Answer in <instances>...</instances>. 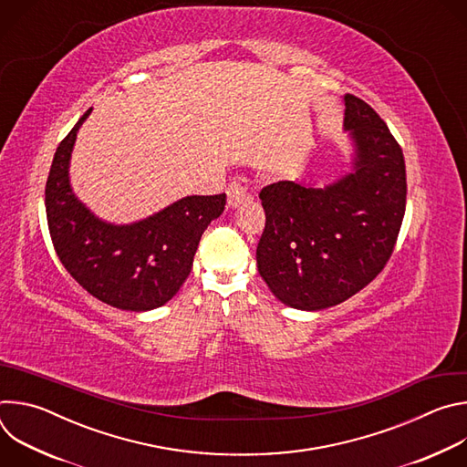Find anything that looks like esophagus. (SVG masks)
Listing matches in <instances>:
<instances>
[{"label":"esophagus","instance_id":"obj_1","mask_svg":"<svg viewBox=\"0 0 467 467\" xmlns=\"http://www.w3.org/2000/svg\"><path fill=\"white\" fill-rule=\"evenodd\" d=\"M251 193H249V182L244 177H236L229 188H227V205L229 209H236L240 205H244L245 202H249Z\"/></svg>","mask_w":467,"mask_h":467}]
</instances>
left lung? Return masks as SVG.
Masks as SVG:
<instances>
[{"instance_id": "1", "label": "left lung", "mask_w": 467, "mask_h": 467, "mask_svg": "<svg viewBox=\"0 0 467 467\" xmlns=\"http://www.w3.org/2000/svg\"><path fill=\"white\" fill-rule=\"evenodd\" d=\"M351 171L325 186L279 181L262 188L265 227L256 268L274 296L297 310L340 305L388 262L407 203L401 148L380 116L344 96Z\"/></svg>"}]
</instances>
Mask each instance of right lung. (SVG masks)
I'll list each match as a JSON object with an SVG mask.
<instances>
[{
  "label": "right lung",
  "instance_id": "obj_1",
  "mask_svg": "<svg viewBox=\"0 0 467 467\" xmlns=\"http://www.w3.org/2000/svg\"><path fill=\"white\" fill-rule=\"evenodd\" d=\"M88 109L55 151L46 182V214L55 251L68 274L96 299L130 312L166 305L186 281L225 193L186 195L132 223L98 218L70 184V159Z\"/></svg>",
  "mask_w": 467,
  "mask_h": 467
}]
</instances>
